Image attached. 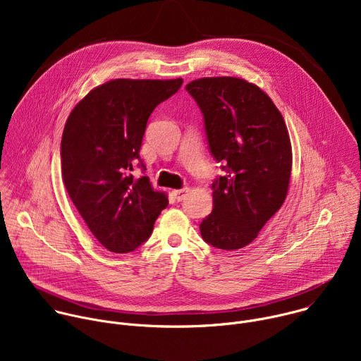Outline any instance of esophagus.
I'll use <instances>...</instances> for the list:
<instances>
[{
	"label": "esophagus",
	"mask_w": 361,
	"mask_h": 361,
	"mask_svg": "<svg viewBox=\"0 0 361 361\" xmlns=\"http://www.w3.org/2000/svg\"><path fill=\"white\" fill-rule=\"evenodd\" d=\"M188 191H190V188H181V190H174L171 194H173V197L177 200V201H183L185 197H187V194H188Z\"/></svg>",
	"instance_id": "1"
}]
</instances>
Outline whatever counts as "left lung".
<instances>
[{
	"mask_svg": "<svg viewBox=\"0 0 361 361\" xmlns=\"http://www.w3.org/2000/svg\"><path fill=\"white\" fill-rule=\"evenodd\" d=\"M205 124L213 157V212L200 224L205 243L221 250L250 244L283 205L291 176L287 126L271 98L237 77H204L185 85Z\"/></svg>",
	"mask_w": 361,
	"mask_h": 361,
	"instance_id": "obj_1",
	"label": "left lung"
}]
</instances>
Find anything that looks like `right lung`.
Instances as JSON below:
<instances>
[{
  "label": "right lung",
  "instance_id": "1",
  "mask_svg": "<svg viewBox=\"0 0 361 361\" xmlns=\"http://www.w3.org/2000/svg\"><path fill=\"white\" fill-rule=\"evenodd\" d=\"M183 78H117L91 90L67 118L61 173L67 192L94 237L113 252H130L149 235L169 205L148 177L134 178L149 114Z\"/></svg>",
  "mask_w": 361,
  "mask_h": 361
}]
</instances>
